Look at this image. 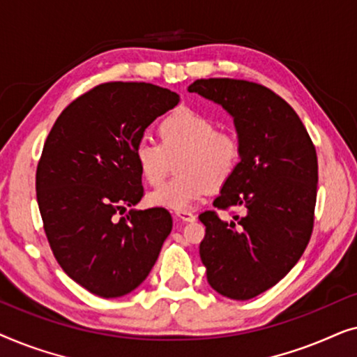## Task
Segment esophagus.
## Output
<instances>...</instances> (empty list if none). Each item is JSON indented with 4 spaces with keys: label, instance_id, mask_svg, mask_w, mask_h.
<instances>
[{
    "label": "esophagus",
    "instance_id": "1",
    "mask_svg": "<svg viewBox=\"0 0 357 357\" xmlns=\"http://www.w3.org/2000/svg\"><path fill=\"white\" fill-rule=\"evenodd\" d=\"M175 216H177L180 221H183V222H193L195 219H197V216H195V214L190 213V211H180V213L175 214Z\"/></svg>",
    "mask_w": 357,
    "mask_h": 357
}]
</instances>
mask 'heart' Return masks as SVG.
Segmentation results:
<instances>
[{"mask_svg": "<svg viewBox=\"0 0 357 357\" xmlns=\"http://www.w3.org/2000/svg\"><path fill=\"white\" fill-rule=\"evenodd\" d=\"M216 120L192 109H178L159 123V143L141 139L133 149L135 164L151 187L162 183L176 159L177 178L148 195V204L169 211H187L211 188H219L237 172L242 143L231 131H219Z\"/></svg>", "mask_w": 357, "mask_h": 357, "instance_id": "obj_1", "label": "heart"}]
</instances>
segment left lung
I'll use <instances>...</instances> for the list:
<instances>
[{
    "mask_svg": "<svg viewBox=\"0 0 357 357\" xmlns=\"http://www.w3.org/2000/svg\"><path fill=\"white\" fill-rule=\"evenodd\" d=\"M188 92L221 105L234 119L242 159L221 187L216 208H238L222 221L199 214L206 227L199 257L209 286L248 301L280 282L304 253L314 227L319 164L292 107L265 86L229 77L197 79Z\"/></svg>",
    "mask_w": 357,
    "mask_h": 357,
    "instance_id": "1",
    "label": "left lung"
}]
</instances>
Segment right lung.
Wrapping results in <instances>:
<instances>
[{"label": "right lung", "mask_w": 357, "mask_h": 357, "mask_svg": "<svg viewBox=\"0 0 357 357\" xmlns=\"http://www.w3.org/2000/svg\"><path fill=\"white\" fill-rule=\"evenodd\" d=\"M178 102L149 82H105L71 102L48 133L36 175L43 227L63 271L92 294L135 291L172 231L167 209L135 208L143 185L133 149Z\"/></svg>", "instance_id": "right-lung-1"}]
</instances>
